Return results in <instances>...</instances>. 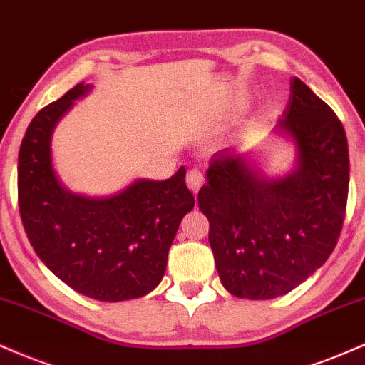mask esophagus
Wrapping results in <instances>:
<instances>
[{"instance_id":"obj_1","label":"esophagus","mask_w":365,"mask_h":365,"mask_svg":"<svg viewBox=\"0 0 365 365\" xmlns=\"http://www.w3.org/2000/svg\"><path fill=\"white\" fill-rule=\"evenodd\" d=\"M186 182H187V186H190V190L196 195V192L200 191V187L203 186V182H205L203 170L198 169V167L191 169L190 173H187V175H186Z\"/></svg>"}]
</instances>
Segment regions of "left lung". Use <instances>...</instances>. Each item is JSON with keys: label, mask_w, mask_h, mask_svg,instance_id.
Wrapping results in <instances>:
<instances>
[{"label": "left lung", "mask_w": 365, "mask_h": 365, "mask_svg": "<svg viewBox=\"0 0 365 365\" xmlns=\"http://www.w3.org/2000/svg\"><path fill=\"white\" fill-rule=\"evenodd\" d=\"M275 130L297 150L295 167L269 179L251 157L225 148L210 158L198 192L222 285L235 297L263 301L289 294L335 250L349 196L344 124L304 81Z\"/></svg>", "instance_id": "obj_1"}]
</instances>
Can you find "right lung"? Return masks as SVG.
Here are the masks:
<instances>
[{
	"label": "right lung",
	"instance_id": "add662e5",
	"mask_svg": "<svg viewBox=\"0 0 365 365\" xmlns=\"http://www.w3.org/2000/svg\"><path fill=\"white\" fill-rule=\"evenodd\" d=\"M90 88L78 83L29 124L19 153V208L34 251L59 280L87 297L119 302L143 297L160 284L169 247L195 198L184 167L167 181L138 179L107 198L63 186L51 138Z\"/></svg>",
	"mask_w": 365,
	"mask_h": 365
}]
</instances>
